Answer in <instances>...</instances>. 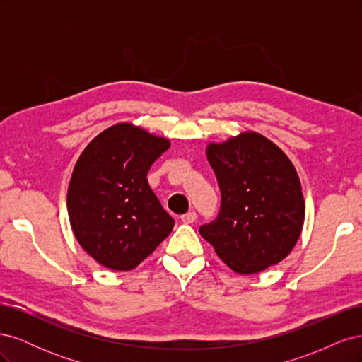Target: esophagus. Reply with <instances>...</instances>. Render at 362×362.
<instances>
[{
	"instance_id": "1",
	"label": "esophagus",
	"mask_w": 362,
	"mask_h": 362,
	"mask_svg": "<svg viewBox=\"0 0 362 362\" xmlns=\"http://www.w3.org/2000/svg\"><path fill=\"white\" fill-rule=\"evenodd\" d=\"M181 221H182L184 223H187V225L194 223V222H196V213H194V211H189V213L182 214V216H181Z\"/></svg>"
}]
</instances>
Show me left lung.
I'll list each match as a JSON object with an SVG mask.
<instances>
[{"instance_id": "left-lung-1", "label": "left lung", "mask_w": 362, "mask_h": 362, "mask_svg": "<svg viewBox=\"0 0 362 362\" xmlns=\"http://www.w3.org/2000/svg\"><path fill=\"white\" fill-rule=\"evenodd\" d=\"M222 202L199 228L225 264L254 275L278 264L298 243L305 218L299 175L284 152L254 131L206 146Z\"/></svg>"}]
</instances>
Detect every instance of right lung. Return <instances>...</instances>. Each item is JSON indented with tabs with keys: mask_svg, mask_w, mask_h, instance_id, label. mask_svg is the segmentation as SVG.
Here are the masks:
<instances>
[{
	"mask_svg": "<svg viewBox=\"0 0 362 362\" xmlns=\"http://www.w3.org/2000/svg\"><path fill=\"white\" fill-rule=\"evenodd\" d=\"M170 141L131 124L98 134L76 161L68 189L75 238L101 266L137 267L175 225L148 184V170Z\"/></svg>",
	"mask_w": 362,
	"mask_h": 362,
	"instance_id": "obj_1",
	"label": "right lung"
}]
</instances>
